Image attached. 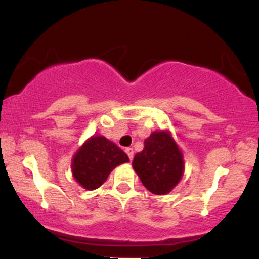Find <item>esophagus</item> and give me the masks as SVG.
I'll return each instance as SVG.
<instances>
[{
    "label": "esophagus",
    "instance_id": "1",
    "mask_svg": "<svg viewBox=\"0 0 259 259\" xmlns=\"http://www.w3.org/2000/svg\"><path fill=\"white\" fill-rule=\"evenodd\" d=\"M125 152H126V154H127V157H129V159L132 160L133 157H134V151H133V148H130V147L125 148Z\"/></svg>",
    "mask_w": 259,
    "mask_h": 259
}]
</instances>
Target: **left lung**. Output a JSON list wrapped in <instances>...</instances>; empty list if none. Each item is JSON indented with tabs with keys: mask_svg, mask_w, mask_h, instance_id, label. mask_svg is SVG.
I'll return each instance as SVG.
<instances>
[{
	"mask_svg": "<svg viewBox=\"0 0 259 259\" xmlns=\"http://www.w3.org/2000/svg\"><path fill=\"white\" fill-rule=\"evenodd\" d=\"M133 167L148 191L165 195L181 179L183 154L168 133L157 132L145 140L144 150L135 154Z\"/></svg>",
	"mask_w": 259,
	"mask_h": 259,
	"instance_id": "8db88e82",
	"label": "left lung"
}]
</instances>
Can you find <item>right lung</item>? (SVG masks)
Instances as JSON below:
<instances>
[{
  "mask_svg": "<svg viewBox=\"0 0 259 259\" xmlns=\"http://www.w3.org/2000/svg\"><path fill=\"white\" fill-rule=\"evenodd\" d=\"M129 162V157L103 136H92L73 158V175L86 190H95L107 180L117 165Z\"/></svg>",
  "mask_w": 259,
  "mask_h": 259,
  "instance_id": "obj_1",
  "label": "right lung"
}]
</instances>
